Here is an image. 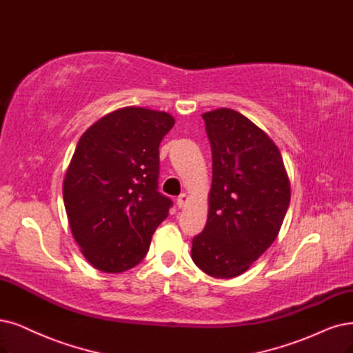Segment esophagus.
I'll list each match as a JSON object with an SVG mask.
<instances>
[{
  "label": "esophagus",
  "instance_id": "1",
  "mask_svg": "<svg viewBox=\"0 0 353 353\" xmlns=\"http://www.w3.org/2000/svg\"><path fill=\"white\" fill-rule=\"evenodd\" d=\"M188 199H189L188 194H186V193H181L180 196L177 198V206H179V208H183V206L188 203Z\"/></svg>",
  "mask_w": 353,
  "mask_h": 353
}]
</instances>
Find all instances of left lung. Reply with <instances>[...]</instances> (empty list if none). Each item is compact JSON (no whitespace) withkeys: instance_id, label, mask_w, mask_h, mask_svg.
<instances>
[{"instance_id":"obj_1","label":"left lung","mask_w":353,"mask_h":353,"mask_svg":"<svg viewBox=\"0 0 353 353\" xmlns=\"http://www.w3.org/2000/svg\"><path fill=\"white\" fill-rule=\"evenodd\" d=\"M212 151L210 212L192 240L194 265L210 276L241 275L275 241L291 201L273 141L232 109L202 114Z\"/></svg>"}]
</instances>
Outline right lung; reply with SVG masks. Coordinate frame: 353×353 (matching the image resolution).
Wrapping results in <instances>:
<instances>
[{"label":"right lung","mask_w":353,"mask_h":353,"mask_svg":"<svg viewBox=\"0 0 353 353\" xmlns=\"http://www.w3.org/2000/svg\"><path fill=\"white\" fill-rule=\"evenodd\" d=\"M165 112L123 108L91 125L63 179L72 236L88 262L121 273L145 257L173 202L159 192V147L173 128Z\"/></svg>","instance_id":"obj_1"}]
</instances>
